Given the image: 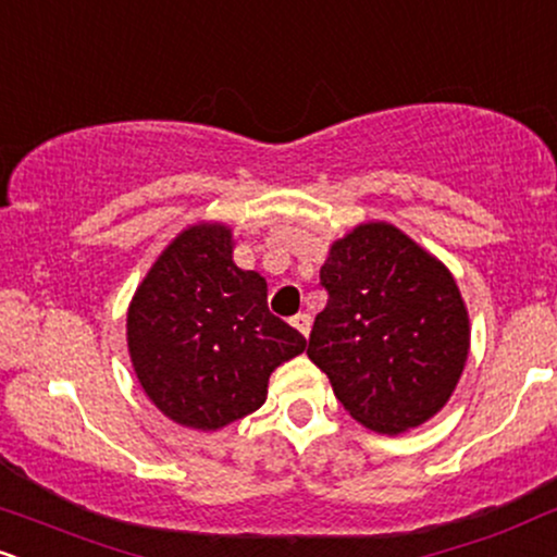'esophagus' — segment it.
Here are the masks:
<instances>
[{
    "instance_id": "1",
    "label": "esophagus",
    "mask_w": 557,
    "mask_h": 557,
    "mask_svg": "<svg viewBox=\"0 0 557 557\" xmlns=\"http://www.w3.org/2000/svg\"><path fill=\"white\" fill-rule=\"evenodd\" d=\"M290 324L296 326L304 337H308V332H311V317H308V313H296V317L290 319Z\"/></svg>"
}]
</instances>
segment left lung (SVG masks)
I'll return each instance as SVG.
<instances>
[{"mask_svg": "<svg viewBox=\"0 0 557 557\" xmlns=\"http://www.w3.org/2000/svg\"><path fill=\"white\" fill-rule=\"evenodd\" d=\"M324 311L308 358L360 425L397 435L446 405L470 352V317L451 272L388 223L334 240L321 267Z\"/></svg>", "mask_w": 557, "mask_h": 557, "instance_id": "1", "label": "left lung"}]
</instances>
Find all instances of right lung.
I'll return each mask as SVG.
<instances>
[{
  "label": "right lung",
  "instance_id": "obj_1",
  "mask_svg": "<svg viewBox=\"0 0 557 557\" xmlns=\"http://www.w3.org/2000/svg\"><path fill=\"white\" fill-rule=\"evenodd\" d=\"M126 343L145 394L173 423L218 431L259 410L270 373L306 337L267 306L259 272L233 261L227 225L186 227L134 293Z\"/></svg>",
  "mask_w": 557,
  "mask_h": 557
}]
</instances>
